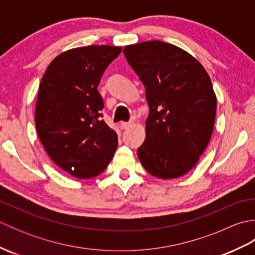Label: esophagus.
Here are the masks:
<instances>
[{"instance_id":"obj_1","label":"esophagus","mask_w":255,"mask_h":255,"mask_svg":"<svg viewBox=\"0 0 255 255\" xmlns=\"http://www.w3.org/2000/svg\"><path fill=\"white\" fill-rule=\"evenodd\" d=\"M130 123H125V122H123V123H121L119 124V127H121V129H127L128 127H130Z\"/></svg>"}]
</instances>
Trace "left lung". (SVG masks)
Instances as JSON below:
<instances>
[{
  "mask_svg": "<svg viewBox=\"0 0 255 255\" xmlns=\"http://www.w3.org/2000/svg\"><path fill=\"white\" fill-rule=\"evenodd\" d=\"M123 52L144 85L150 111L137 150L140 162L162 180L186 174L214 129L217 100L208 73L188 52L164 41L126 46Z\"/></svg>",
  "mask_w": 255,
  "mask_h": 255,
  "instance_id": "obj_1",
  "label": "left lung"
}]
</instances>
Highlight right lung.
<instances>
[{"label":"right lung","instance_id":"1","mask_svg":"<svg viewBox=\"0 0 255 255\" xmlns=\"http://www.w3.org/2000/svg\"><path fill=\"white\" fill-rule=\"evenodd\" d=\"M122 47L88 46L62 52L40 81L35 123L55 163L78 178L101 174L117 149V133L103 121L97 91L103 73Z\"/></svg>","mask_w":255,"mask_h":255}]
</instances>
